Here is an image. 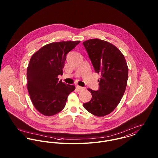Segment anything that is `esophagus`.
<instances>
[{"instance_id": "34e87169", "label": "esophagus", "mask_w": 158, "mask_h": 158, "mask_svg": "<svg viewBox=\"0 0 158 158\" xmlns=\"http://www.w3.org/2000/svg\"><path fill=\"white\" fill-rule=\"evenodd\" d=\"M76 89L78 90V91H82V90L85 89V88L81 87V86H76Z\"/></svg>"}]
</instances>
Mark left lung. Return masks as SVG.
I'll return each mask as SVG.
<instances>
[{
    "instance_id": "left-lung-1",
    "label": "left lung",
    "mask_w": 158,
    "mask_h": 158,
    "mask_svg": "<svg viewBox=\"0 0 158 158\" xmlns=\"http://www.w3.org/2000/svg\"><path fill=\"white\" fill-rule=\"evenodd\" d=\"M83 44L95 72L101 75L99 89H88L92 98L83 107L95 116L103 117L112 113L120 103L127 85L128 68L123 53L111 43L91 39Z\"/></svg>"
}]
</instances>
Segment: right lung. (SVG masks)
<instances>
[{
  "instance_id": "right-lung-1",
  "label": "right lung",
  "mask_w": 158,
  "mask_h": 158,
  "mask_svg": "<svg viewBox=\"0 0 158 158\" xmlns=\"http://www.w3.org/2000/svg\"><path fill=\"white\" fill-rule=\"evenodd\" d=\"M80 41L48 44L31 57L27 69V89L35 108L45 116H52L65 107L73 85L58 81L63 75L66 55Z\"/></svg>"
}]
</instances>
